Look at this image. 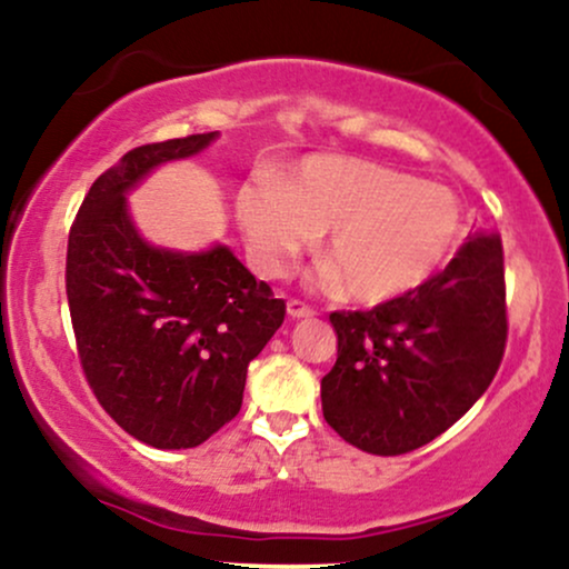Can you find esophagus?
I'll return each instance as SVG.
<instances>
[{
  "label": "esophagus",
  "mask_w": 569,
  "mask_h": 569,
  "mask_svg": "<svg viewBox=\"0 0 569 569\" xmlns=\"http://www.w3.org/2000/svg\"><path fill=\"white\" fill-rule=\"evenodd\" d=\"M289 316L291 318H312L316 316V307H310L307 302H302V299H289Z\"/></svg>",
  "instance_id": "obj_1"
}]
</instances>
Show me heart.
Segmentation results:
<instances>
[{
  "label": "heart",
  "mask_w": 569,
  "mask_h": 569,
  "mask_svg": "<svg viewBox=\"0 0 569 569\" xmlns=\"http://www.w3.org/2000/svg\"><path fill=\"white\" fill-rule=\"evenodd\" d=\"M251 262L283 276L305 248L326 232L321 278L345 280L356 302L380 305L433 278L457 251L466 211L452 189L380 166L312 154L283 181L253 176L234 198Z\"/></svg>",
  "instance_id": "heart-1"
}]
</instances>
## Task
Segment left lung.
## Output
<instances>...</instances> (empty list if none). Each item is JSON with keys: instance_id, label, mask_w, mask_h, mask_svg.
<instances>
[{"instance_id": "obj_1", "label": "left lung", "mask_w": 569, "mask_h": 569, "mask_svg": "<svg viewBox=\"0 0 569 569\" xmlns=\"http://www.w3.org/2000/svg\"><path fill=\"white\" fill-rule=\"evenodd\" d=\"M323 417L369 455H407L455 426L498 375L508 339L498 232H473L452 262L371 310H339Z\"/></svg>"}]
</instances>
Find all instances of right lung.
Listing matches in <instances>:
<instances>
[{"label": "right lung", "instance_id": "right-lung-1", "mask_svg": "<svg viewBox=\"0 0 569 569\" xmlns=\"http://www.w3.org/2000/svg\"><path fill=\"white\" fill-rule=\"evenodd\" d=\"M213 139L217 130L130 149L93 181L69 230L67 297L84 380L117 426L158 449L198 447L238 415L248 363L286 318L283 299L230 248H154L128 217V189Z\"/></svg>", "mask_w": 569, "mask_h": 569}]
</instances>
